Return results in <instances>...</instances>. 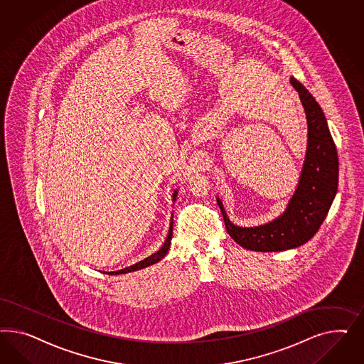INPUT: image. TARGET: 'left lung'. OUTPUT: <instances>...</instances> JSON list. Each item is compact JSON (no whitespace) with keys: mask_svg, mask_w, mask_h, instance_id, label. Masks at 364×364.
Returning <instances> with one entry per match:
<instances>
[{"mask_svg":"<svg viewBox=\"0 0 364 364\" xmlns=\"http://www.w3.org/2000/svg\"><path fill=\"white\" fill-rule=\"evenodd\" d=\"M292 87L307 117L309 145L298 188L286 210L264 225L242 228L232 224L218 198L228 235L242 248L257 252H277L292 250L309 242L319 231L338 192L339 160L326 116L319 104L296 78Z\"/></svg>","mask_w":364,"mask_h":364,"instance_id":"obj_1","label":"left lung"}]
</instances>
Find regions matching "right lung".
Returning <instances> with one entry per match:
<instances>
[{
  "label": "right lung",
  "instance_id": "obj_1",
  "mask_svg": "<svg viewBox=\"0 0 364 364\" xmlns=\"http://www.w3.org/2000/svg\"><path fill=\"white\" fill-rule=\"evenodd\" d=\"M177 191L173 192V201L176 200ZM172 230H173V219H171V227H169V232H168V236H166V242L163 244V247L154 252V255L145 257L141 262L136 263V264L131 265V267H127V268H122L119 271H112V272H104V274H108V275H120V274H128V272H133V271H137V269H143L145 267H149V265L154 264L157 262H160L166 254H168V250L171 247V239H172Z\"/></svg>",
  "mask_w": 364,
  "mask_h": 364
}]
</instances>
